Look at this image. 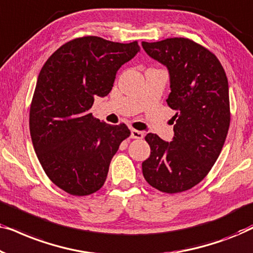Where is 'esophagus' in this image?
<instances>
[{
  "label": "esophagus",
  "mask_w": 253,
  "mask_h": 253,
  "mask_svg": "<svg viewBox=\"0 0 253 253\" xmlns=\"http://www.w3.org/2000/svg\"><path fill=\"white\" fill-rule=\"evenodd\" d=\"M143 137H144V132L138 131L136 129H131V138H133V139H141Z\"/></svg>",
  "instance_id": "obj_1"
}]
</instances>
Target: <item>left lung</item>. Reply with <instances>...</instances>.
I'll return each instance as SVG.
<instances>
[{
    "instance_id": "left-lung-1",
    "label": "left lung",
    "mask_w": 253,
    "mask_h": 253,
    "mask_svg": "<svg viewBox=\"0 0 253 253\" xmlns=\"http://www.w3.org/2000/svg\"><path fill=\"white\" fill-rule=\"evenodd\" d=\"M152 58L168 68L172 141L145 137L151 155L141 165L146 182L159 191L178 193L202 182L219 158L230 124L229 86L220 61L186 38L141 42Z\"/></svg>"
}]
</instances>
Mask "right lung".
Here are the masks:
<instances>
[{
	"label": "right lung",
	"instance_id": "obj_1",
	"mask_svg": "<svg viewBox=\"0 0 253 253\" xmlns=\"http://www.w3.org/2000/svg\"><path fill=\"white\" fill-rule=\"evenodd\" d=\"M139 51L137 41L100 37L62 44L41 69L30 108V133L51 182L72 196L105 184L110 161L130 136L124 123L110 126L89 113L95 96L112 91L116 72Z\"/></svg>",
	"mask_w": 253,
	"mask_h": 253
}]
</instances>
